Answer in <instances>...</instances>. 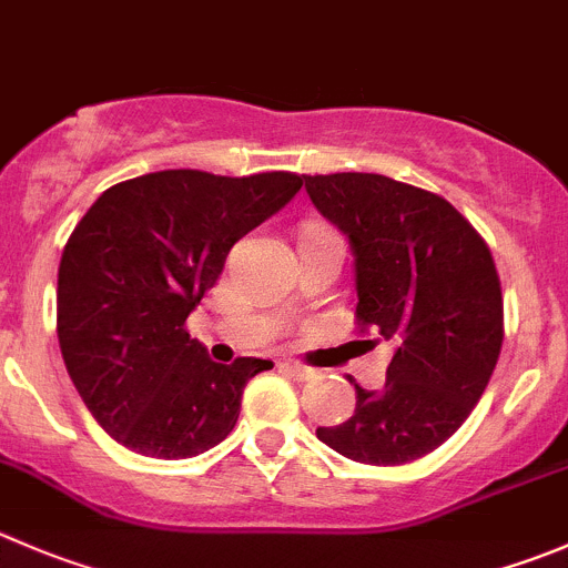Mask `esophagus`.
Returning a JSON list of instances; mask_svg holds the SVG:
<instances>
[{
    "instance_id": "obj_1",
    "label": "esophagus",
    "mask_w": 568,
    "mask_h": 568,
    "mask_svg": "<svg viewBox=\"0 0 568 568\" xmlns=\"http://www.w3.org/2000/svg\"><path fill=\"white\" fill-rule=\"evenodd\" d=\"M285 368H288V372L294 374L296 379H311L313 374H316L311 366H302L300 361H288V363H285Z\"/></svg>"
}]
</instances>
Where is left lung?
Masks as SVG:
<instances>
[{"instance_id": "8db88e82", "label": "left lung", "mask_w": 568, "mask_h": 568, "mask_svg": "<svg viewBox=\"0 0 568 568\" xmlns=\"http://www.w3.org/2000/svg\"><path fill=\"white\" fill-rule=\"evenodd\" d=\"M305 191L349 239L357 322L396 346L383 388L355 385V413L316 436L357 464H410L469 418L499 361L491 250L447 200L383 174H305Z\"/></svg>"}]
</instances>
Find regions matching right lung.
<instances>
[{
  "instance_id": "obj_1",
  "label": "right lung",
  "mask_w": 568,
  "mask_h": 568,
  "mask_svg": "<svg viewBox=\"0 0 568 568\" xmlns=\"http://www.w3.org/2000/svg\"><path fill=\"white\" fill-rule=\"evenodd\" d=\"M302 178L169 169L104 191L58 268L63 363L99 427L146 458H194L230 436L244 385L272 361L216 363L185 333L227 252L283 211Z\"/></svg>"
}]
</instances>
